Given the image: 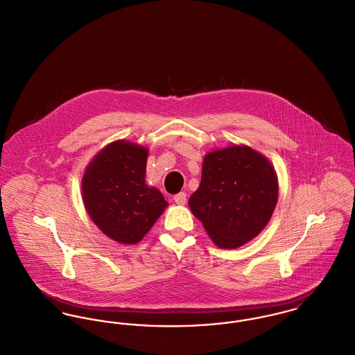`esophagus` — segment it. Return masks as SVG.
I'll use <instances>...</instances> for the list:
<instances>
[{
	"label": "esophagus",
	"mask_w": 355,
	"mask_h": 355,
	"mask_svg": "<svg viewBox=\"0 0 355 355\" xmlns=\"http://www.w3.org/2000/svg\"><path fill=\"white\" fill-rule=\"evenodd\" d=\"M173 200H175L176 205H180V206L186 205V202H187V195H186V192H179V193H176V195L173 196Z\"/></svg>",
	"instance_id": "esophagus-1"
}]
</instances>
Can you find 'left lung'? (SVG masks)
I'll list each match as a JSON object with an SVG mask.
<instances>
[{"mask_svg":"<svg viewBox=\"0 0 355 355\" xmlns=\"http://www.w3.org/2000/svg\"><path fill=\"white\" fill-rule=\"evenodd\" d=\"M277 195L270 163L252 148L234 145L206 155L199 189L189 203L215 245L236 249L266 226Z\"/></svg>","mask_w":355,"mask_h":355,"instance_id":"1","label":"left lung"}]
</instances>
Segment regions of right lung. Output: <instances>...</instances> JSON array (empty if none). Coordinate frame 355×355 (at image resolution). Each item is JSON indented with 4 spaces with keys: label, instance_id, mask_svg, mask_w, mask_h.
<instances>
[{
    "label": "right lung",
    "instance_id": "1",
    "mask_svg": "<svg viewBox=\"0 0 355 355\" xmlns=\"http://www.w3.org/2000/svg\"><path fill=\"white\" fill-rule=\"evenodd\" d=\"M148 150L116 141L89 164L82 182L83 202L95 225L121 243L141 241L166 207L157 189L145 184Z\"/></svg>",
    "mask_w": 355,
    "mask_h": 355
}]
</instances>
